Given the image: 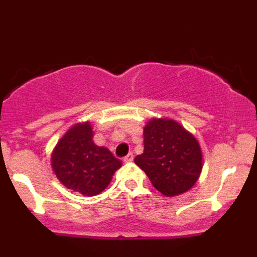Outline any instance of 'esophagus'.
<instances>
[{"instance_id": "34e87169", "label": "esophagus", "mask_w": 257, "mask_h": 257, "mask_svg": "<svg viewBox=\"0 0 257 257\" xmlns=\"http://www.w3.org/2000/svg\"><path fill=\"white\" fill-rule=\"evenodd\" d=\"M133 159H134V155L131 152V153H128L124 158H123V162H124V163H131V162H133Z\"/></svg>"}]
</instances>
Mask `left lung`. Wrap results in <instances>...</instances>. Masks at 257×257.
Returning a JSON list of instances; mask_svg holds the SVG:
<instances>
[{
	"mask_svg": "<svg viewBox=\"0 0 257 257\" xmlns=\"http://www.w3.org/2000/svg\"><path fill=\"white\" fill-rule=\"evenodd\" d=\"M135 164L149 176L153 187L174 197L190 190L202 170L198 141L172 119H152L144 129V152Z\"/></svg>",
	"mask_w": 257,
	"mask_h": 257,
	"instance_id": "1",
	"label": "left lung"
}]
</instances>
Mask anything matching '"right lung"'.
Segmentation results:
<instances>
[{"label": "right lung", "instance_id": "right-lung-1", "mask_svg": "<svg viewBox=\"0 0 257 257\" xmlns=\"http://www.w3.org/2000/svg\"><path fill=\"white\" fill-rule=\"evenodd\" d=\"M52 163L61 184L89 197L102 192L122 166L107 149L93 143L89 123L75 125L61 138L53 152Z\"/></svg>", "mask_w": 257, "mask_h": 257}]
</instances>
